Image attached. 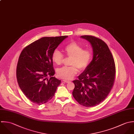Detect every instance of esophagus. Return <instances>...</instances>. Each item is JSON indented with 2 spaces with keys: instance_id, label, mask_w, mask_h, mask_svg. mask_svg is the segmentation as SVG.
Wrapping results in <instances>:
<instances>
[{
  "instance_id": "34e87169",
  "label": "esophagus",
  "mask_w": 134,
  "mask_h": 134,
  "mask_svg": "<svg viewBox=\"0 0 134 134\" xmlns=\"http://www.w3.org/2000/svg\"><path fill=\"white\" fill-rule=\"evenodd\" d=\"M63 81H64V82H65V83H69V82H70V81L67 80H64Z\"/></svg>"
}]
</instances>
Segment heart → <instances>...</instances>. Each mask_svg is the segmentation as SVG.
Segmentation results:
<instances>
[{
  "instance_id": "1",
  "label": "heart",
  "mask_w": 134,
  "mask_h": 134,
  "mask_svg": "<svg viewBox=\"0 0 134 134\" xmlns=\"http://www.w3.org/2000/svg\"><path fill=\"white\" fill-rule=\"evenodd\" d=\"M65 54L71 57L69 67H64L57 71L58 77L65 80L71 79L78 72V67L81 70H84L89 65L92 58L91 51L83 49L82 47L76 42L68 44L64 48ZM64 56L57 50L54 51L52 54V59L56 65H60L63 62Z\"/></svg>"
}]
</instances>
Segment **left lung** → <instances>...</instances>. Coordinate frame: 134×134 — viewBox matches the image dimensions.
<instances>
[{"instance_id": "1", "label": "left lung", "mask_w": 134, "mask_h": 134, "mask_svg": "<svg viewBox=\"0 0 134 134\" xmlns=\"http://www.w3.org/2000/svg\"><path fill=\"white\" fill-rule=\"evenodd\" d=\"M93 49V59L84 71L73 81L72 95L83 106L92 107L104 101L114 82L115 67L114 59L107 44L92 36H82Z\"/></svg>"}]
</instances>
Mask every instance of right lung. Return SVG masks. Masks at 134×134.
<instances>
[{
  "label": "right lung",
  "mask_w": 134,
  "mask_h": 134,
  "mask_svg": "<svg viewBox=\"0 0 134 134\" xmlns=\"http://www.w3.org/2000/svg\"><path fill=\"white\" fill-rule=\"evenodd\" d=\"M67 37H42L28 45L20 54L16 67L18 83L33 103L40 105L48 102L60 84L61 81L53 77L52 54Z\"/></svg>",
  "instance_id": "obj_1"
}]
</instances>
